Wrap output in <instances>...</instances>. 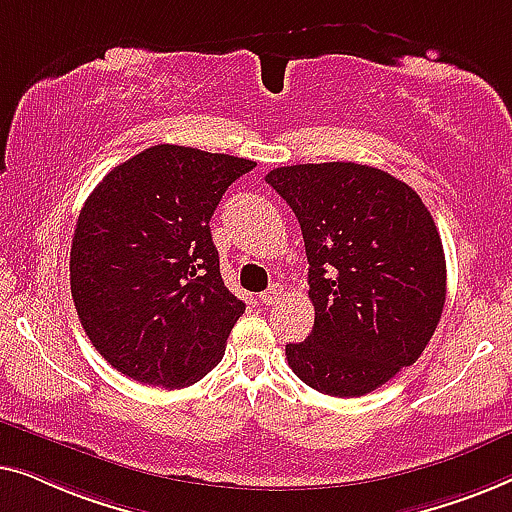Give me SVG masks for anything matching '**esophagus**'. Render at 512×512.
<instances>
[{"label": "esophagus", "instance_id": "1", "mask_svg": "<svg viewBox=\"0 0 512 512\" xmlns=\"http://www.w3.org/2000/svg\"><path fill=\"white\" fill-rule=\"evenodd\" d=\"M278 297H280V290H278V285H271L269 290L259 294V301H262L264 306H273V304H276V299H278Z\"/></svg>", "mask_w": 512, "mask_h": 512}]
</instances>
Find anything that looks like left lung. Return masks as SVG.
I'll list each match as a JSON object with an SVG mask.
<instances>
[{"label":"left lung","mask_w":512,"mask_h":512,"mask_svg":"<svg viewBox=\"0 0 512 512\" xmlns=\"http://www.w3.org/2000/svg\"><path fill=\"white\" fill-rule=\"evenodd\" d=\"M266 183L297 215L308 257L311 336L292 371L329 397H364L417 362L445 304V255L413 187L369 164L278 167Z\"/></svg>","instance_id":"1"}]
</instances>
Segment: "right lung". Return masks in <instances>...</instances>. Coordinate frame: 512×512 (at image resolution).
<instances>
[{
    "label": "right lung",
    "instance_id": "add662e5",
    "mask_svg": "<svg viewBox=\"0 0 512 512\" xmlns=\"http://www.w3.org/2000/svg\"><path fill=\"white\" fill-rule=\"evenodd\" d=\"M253 167L160 143L92 190L71 243V297L113 369L178 390L225 355L246 304L225 287L208 222L227 187Z\"/></svg>",
    "mask_w": 512,
    "mask_h": 512
}]
</instances>
